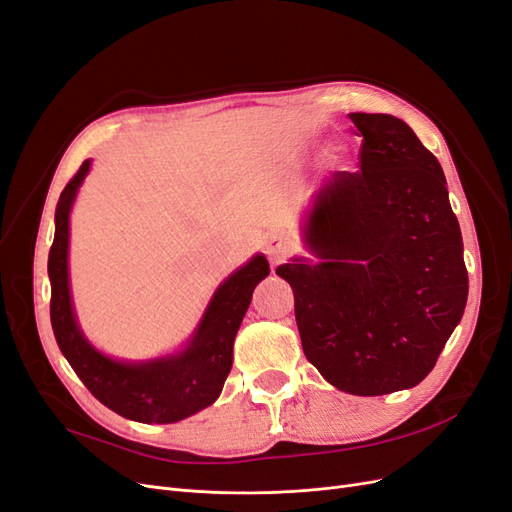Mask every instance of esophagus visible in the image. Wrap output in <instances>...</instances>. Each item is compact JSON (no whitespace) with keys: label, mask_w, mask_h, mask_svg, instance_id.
<instances>
[{"label":"esophagus","mask_w":512,"mask_h":512,"mask_svg":"<svg viewBox=\"0 0 512 512\" xmlns=\"http://www.w3.org/2000/svg\"><path fill=\"white\" fill-rule=\"evenodd\" d=\"M265 250L273 262H280L292 252V239L284 230H271L265 241Z\"/></svg>","instance_id":"esophagus-1"}]
</instances>
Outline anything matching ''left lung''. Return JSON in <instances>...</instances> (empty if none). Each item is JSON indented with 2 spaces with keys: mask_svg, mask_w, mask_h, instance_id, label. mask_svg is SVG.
Segmentation results:
<instances>
[{
  "mask_svg": "<svg viewBox=\"0 0 512 512\" xmlns=\"http://www.w3.org/2000/svg\"><path fill=\"white\" fill-rule=\"evenodd\" d=\"M361 170L309 200L303 243L275 273L294 292L303 352L350 395L412 389L436 365L468 301V271L446 179L406 121L350 113Z\"/></svg>",
  "mask_w": 512,
  "mask_h": 512,
  "instance_id": "left-lung-1",
  "label": "left lung"
}]
</instances>
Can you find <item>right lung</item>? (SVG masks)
Returning <instances> with one entry per match:
<instances>
[{
  "label": "right lung",
  "instance_id": "obj_1",
  "mask_svg": "<svg viewBox=\"0 0 512 512\" xmlns=\"http://www.w3.org/2000/svg\"><path fill=\"white\" fill-rule=\"evenodd\" d=\"M89 168L91 160H85L61 192L55 209L49 280L51 324L57 346L89 393L106 408L138 423L183 421L220 397L232 367V344L250 307L254 288L269 275V262L262 254H256L226 277L213 292L183 350L151 361L111 359L91 346L76 322L68 277L70 211Z\"/></svg>",
  "mask_w": 512,
  "mask_h": 512
}]
</instances>
